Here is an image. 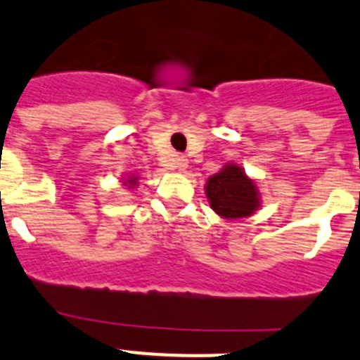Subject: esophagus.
I'll return each mask as SVG.
<instances>
[{
	"label": "esophagus",
	"mask_w": 360,
	"mask_h": 360,
	"mask_svg": "<svg viewBox=\"0 0 360 360\" xmlns=\"http://www.w3.org/2000/svg\"><path fill=\"white\" fill-rule=\"evenodd\" d=\"M186 165H188L186 158L174 156V158H170V160H168L167 163H165V167L172 168V170H184V168H186Z\"/></svg>",
	"instance_id": "esophagus-1"
}]
</instances>
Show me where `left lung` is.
Here are the masks:
<instances>
[{"label":"left lung","mask_w":360,"mask_h":360,"mask_svg":"<svg viewBox=\"0 0 360 360\" xmlns=\"http://www.w3.org/2000/svg\"><path fill=\"white\" fill-rule=\"evenodd\" d=\"M206 197L215 213L224 219H242L258 208V192L251 179L236 165H226L206 183Z\"/></svg>","instance_id":"obj_1"}]
</instances>
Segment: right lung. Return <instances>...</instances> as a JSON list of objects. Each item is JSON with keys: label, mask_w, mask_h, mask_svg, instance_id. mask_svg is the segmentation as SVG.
<instances>
[{"label": "right lung", "mask_w": 360, "mask_h": 360, "mask_svg": "<svg viewBox=\"0 0 360 360\" xmlns=\"http://www.w3.org/2000/svg\"><path fill=\"white\" fill-rule=\"evenodd\" d=\"M127 183H129V184H136V179H129ZM129 188H131V186H129ZM132 188H134V186H132Z\"/></svg>", "instance_id": "obj_1"}]
</instances>
